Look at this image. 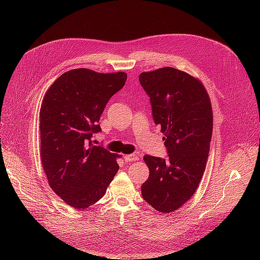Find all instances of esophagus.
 <instances>
[{"instance_id": "34e87169", "label": "esophagus", "mask_w": 260, "mask_h": 260, "mask_svg": "<svg viewBox=\"0 0 260 260\" xmlns=\"http://www.w3.org/2000/svg\"><path fill=\"white\" fill-rule=\"evenodd\" d=\"M138 159H139V157L136 154H129V155L124 156L125 161H135V160H138Z\"/></svg>"}]
</instances>
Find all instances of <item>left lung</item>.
Returning <instances> with one entry per match:
<instances>
[{
  "instance_id": "left-lung-1",
  "label": "left lung",
  "mask_w": 260,
  "mask_h": 260,
  "mask_svg": "<svg viewBox=\"0 0 260 260\" xmlns=\"http://www.w3.org/2000/svg\"><path fill=\"white\" fill-rule=\"evenodd\" d=\"M149 96L154 121L161 128L168 156H144L149 177L142 198L159 212L191 199L205 171L212 135V112L204 85L188 74L164 67L139 76Z\"/></svg>"
}]
</instances>
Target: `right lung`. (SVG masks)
Returning <instances> with one entry per match:
<instances>
[{"mask_svg": "<svg viewBox=\"0 0 260 260\" xmlns=\"http://www.w3.org/2000/svg\"><path fill=\"white\" fill-rule=\"evenodd\" d=\"M127 74L79 68L62 74L40 109L41 160L52 190L69 206L84 209L103 198L119 166L103 146L93 145L100 117Z\"/></svg>", "mask_w": 260, "mask_h": 260, "instance_id": "obj_1", "label": "right lung"}]
</instances>
